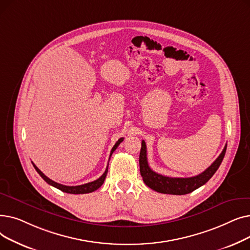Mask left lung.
I'll return each mask as SVG.
<instances>
[{"label":"left lung","instance_id":"8db88e82","mask_svg":"<svg viewBox=\"0 0 250 250\" xmlns=\"http://www.w3.org/2000/svg\"><path fill=\"white\" fill-rule=\"evenodd\" d=\"M227 145L223 149L222 153L218 158L214 161V163L208 167L204 172L201 174L192 176V177H168L162 174H158L157 172L153 171L148 164L147 159V147L145 141H142V148L140 152V172L143 177L144 182L146 183L150 188L155 191H158L161 193L166 194H187L189 193L196 188L204 186L206 182L208 181L215 172L218 170L219 166L221 165L223 158H224L226 153Z\"/></svg>","mask_w":250,"mask_h":250}]
</instances>
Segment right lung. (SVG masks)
I'll return each instance as SVG.
<instances>
[{
    "label": "right lung",
    "mask_w": 250,
    "mask_h": 250,
    "mask_svg": "<svg viewBox=\"0 0 250 250\" xmlns=\"http://www.w3.org/2000/svg\"><path fill=\"white\" fill-rule=\"evenodd\" d=\"M124 141V138H121L120 140H118L116 143H115V145L113 146V148L111 149V152H110V156H109V159H110V157H111V155H112V153L114 152V150L118 147V145H120V144L122 143ZM33 164V163H32ZM33 166H34V168H35V170L37 171V173L41 175L47 183L48 185H50V186H52L54 188H57L58 189H60V190H62V191H63V192H67V193H73V194H81V193H89V192H92V191H94V190H96V189H98L102 185H103V182H104V180H105V177H106V174H107V171H108V165H107V167H106V169H105V171H104V173L98 178V179H96V180H94V181H92V182H88V183H85V185H82V186H76V187H69V186H63V185H61V183H58V182H56V181H54V180H51V179H49L47 176H45L41 170H39L34 164H33Z\"/></svg>",
    "instance_id": "right-lung-1"
}]
</instances>
